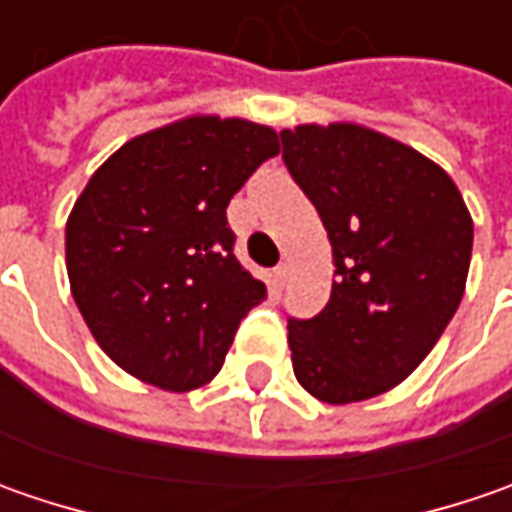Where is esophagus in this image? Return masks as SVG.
Here are the masks:
<instances>
[{"mask_svg":"<svg viewBox=\"0 0 512 512\" xmlns=\"http://www.w3.org/2000/svg\"><path fill=\"white\" fill-rule=\"evenodd\" d=\"M287 282V267L279 265L273 273H270V285H273V290H282Z\"/></svg>","mask_w":512,"mask_h":512,"instance_id":"1","label":"esophagus"}]
</instances>
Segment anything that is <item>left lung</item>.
<instances>
[{
	"mask_svg": "<svg viewBox=\"0 0 512 512\" xmlns=\"http://www.w3.org/2000/svg\"><path fill=\"white\" fill-rule=\"evenodd\" d=\"M282 159L322 216L336 282L313 319H290L293 373L327 404L404 382L464 296L473 219L456 182L419 150L333 122L282 130Z\"/></svg>",
	"mask_w": 512,
	"mask_h": 512,
	"instance_id": "8db88e82",
	"label": "left lung"
}]
</instances>
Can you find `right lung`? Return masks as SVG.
I'll return each mask as SVG.
<instances>
[{"mask_svg": "<svg viewBox=\"0 0 512 512\" xmlns=\"http://www.w3.org/2000/svg\"><path fill=\"white\" fill-rule=\"evenodd\" d=\"M276 153L267 125L187 116L125 142L90 176L65 227L70 293L130 376L187 393L222 370L267 296L233 256L227 205Z\"/></svg>", "mask_w": 512, "mask_h": 512, "instance_id": "add662e5", "label": "right lung"}]
</instances>
